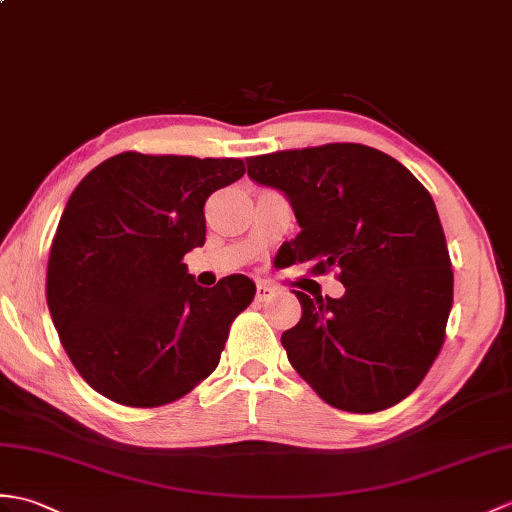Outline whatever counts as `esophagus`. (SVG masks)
Listing matches in <instances>:
<instances>
[{
	"label": "esophagus",
	"instance_id": "1",
	"mask_svg": "<svg viewBox=\"0 0 512 512\" xmlns=\"http://www.w3.org/2000/svg\"><path fill=\"white\" fill-rule=\"evenodd\" d=\"M272 294H275V288H270L268 283H261V281L257 283V294H255V296H257V301H259V303L268 301Z\"/></svg>",
	"mask_w": 512,
	"mask_h": 512
}]
</instances>
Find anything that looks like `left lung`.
Returning <instances> with one entry per match:
<instances>
[{"mask_svg":"<svg viewBox=\"0 0 512 512\" xmlns=\"http://www.w3.org/2000/svg\"><path fill=\"white\" fill-rule=\"evenodd\" d=\"M248 176L290 198L301 233L283 246L312 275L338 270L344 296L294 290L288 360L316 395L379 412L417 388L445 342L454 272L430 192L386 152L325 144L248 157Z\"/></svg>","mask_w":512,"mask_h":512,"instance_id":"left-lung-1","label":"left lung"}]
</instances>
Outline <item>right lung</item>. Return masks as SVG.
Listing matches in <instances>:
<instances>
[{
	"label": "right lung",
	"instance_id": "right-lung-1",
	"mask_svg": "<svg viewBox=\"0 0 512 512\" xmlns=\"http://www.w3.org/2000/svg\"><path fill=\"white\" fill-rule=\"evenodd\" d=\"M242 159L122 152L69 196L47 259V307L80 377L115 403L159 408L207 379L255 283L200 288L185 253L205 244V202Z\"/></svg>",
	"mask_w": 512,
	"mask_h": 512
}]
</instances>
